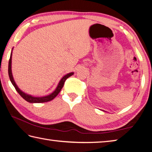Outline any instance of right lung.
<instances>
[{
	"label": "right lung",
	"instance_id": "1",
	"mask_svg": "<svg viewBox=\"0 0 152 152\" xmlns=\"http://www.w3.org/2000/svg\"><path fill=\"white\" fill-rule=\"evenodd\" d=\"M11 68H12V53L10 54V60H9V62H8L9 78H10L12 84V85L14 86V88H15V89H16V90L17 91L18 93L26 101H27V102H29V103H45V102H50V101L53 100L59 94V92L61 91V89L62 88V87H63L65 81H66V80L74 74V72H70V73H68V74H66L64 76L62 77V79L60 80V82H59L57 87H56L55 90L53 91L52 94L48 95V96H43V97H34V96H31V95H28V94H25L24 92H23L22 90H20V88L17 86L16 82H14V80L13 78V76H12V73Z\"/></svg>",
	"mask_w": 152,
	"mask_h": 152
}]
</instances>
